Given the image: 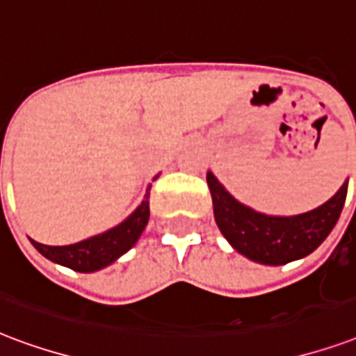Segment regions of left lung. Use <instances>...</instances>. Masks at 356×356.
<instances>
[{
	"mask_svg": "<svg viewBox=\"0 0 356 356\" xmlns=\"http://www.w3.org/2000/svg\"><path fill=\"white\" fill-rule=\"evenodd\" d=\"M214 220L233 248L252 261L286 265L316 250L329 237L346 203L347 183L321 207L297 216H267L238 203L213 173H207Z\"/></svg>",
	"mask_w": 356,
	"mask_h": 356,
	"instance_id": "8db88e82",
	"label": "left lung"
}]
</instances>
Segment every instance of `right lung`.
Here are the masks:
<instances>
[{
	"mask_svg": "<svg viewBox=\"0 0 356 356\" xmlns=\"http://www.w3.org/2000/svg\"><path fill=\"white\" fill-rule=\"evenodd\" d=\"M149 190L151 188H147L142 205L136 209L127 220L121 222L110 232L100 233L76 244H69V246H48V244L37 243L33 238L29 241L50 261L65 265L78 273L99 270L115 261L119 256H123L124 252H129L140 238L149 222Z\"/></svg>",
	"mask_w": 356,
	"mask_h": 356,
	"instance_id": "1",
	"label": "right lung"
}]
</instances>
